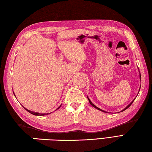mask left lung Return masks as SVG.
<instances>
[{
    "label": "left lung",
    "mask_w": 152,
    "mask_h": 152,
    "mask_svg": "<svg viewBox=\"0 0 152 152\" xmlns=\"http://www.w3.org/2000/svg\"><path fill=\"white\" fill-rule=\"evenodd\" d=\"M140 79H141V74H140ZM140 90H139V92H140ZM139 92H138V93H139ZM87 98H88V100H89V102H90V104H91V105H92V106L94 107H95V108H96V109H97V110H100V111H102V112H105V111H104V110H101V109H100V108H99V107H96V106H95V105L92 102H91L90 101V99H89V98H88V96H87ZM134 100H135V99H134V100H132V102L130 103V104H129V105H128V106H127L126 107H125V108H124V110H122V111H121V112H123V111H124V110H126V109H128V107H129V106H131V105H132V103H133V102L134 101Z\"/></svg>",
    "instance_id": "8db88e82"
}]
</instances>
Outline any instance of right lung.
<instances>
[{
	"label": "right lung",
	"instance_id": "obj_1",
	"mask_svg": "<svg viewBox=\"0 0 152 152\" xmlns=\"http://www.w3.org/2000/svg\"><path fill=\"white\" fill-rule=\"evenodd\" d=\"M14 94H15V93H14ZM60 106H61V105H60V106L58 107V108L56 109V110H58V108H60ZM24 109H25L26 111H28L29 113H30V114H33V115H47V114H50V113H48V114H40V113H38V112H32V111H30V110H27L26 108H25V107H23Z\"/></svg>",
	"mask_w": 152,
	"mask_h": 152
}]
</instances>
